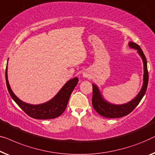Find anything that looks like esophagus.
<instances>
[{"mask_svg": "<svg viewBox=\"0 0 155 155\" xmlns=\"http://www.w3.org/2000/svg\"><path fill=\"white\" fill-rule=\"evenodd\" d=\"M82 75H83V77L85 78H90L91 76L90 72H89L88 71H84V72H83V73H82Z\"/></svg>", "mask_w": 155, "mask_h": 155, "instance_id": "34e87169", "label": "esophagus"}]
</instances>
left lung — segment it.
<instances>
[{
	"label": "left lung",
	"instance_id": "1",
	"mask_svg": "<svg viewBox=\"0 0 155 155\" xmlns=\"http://www.w3.org/2000/svg\"><path fill=\"white\" fill-rule=\"evenodd\" d=\"M129 48L134 50H137L138 54L142 58L144 66V73H143V84L140 91L138 95L127 104L122 105H115L110 104L105 101L98 87L95 84H92L93 96H92V105L94 108L97 113L103 117L107 118H118L122 117L129 114L134 110L144 96L146 92L147 84H148V72H147V60L143 51L141 50L140 46L135 42H129Z\"/></svg>",
	"mask_w": 155,
	"mask_h": 155
}]
</instances>
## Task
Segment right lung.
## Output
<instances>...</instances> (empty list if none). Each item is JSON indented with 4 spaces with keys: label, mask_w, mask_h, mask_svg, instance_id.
Returning a JSON list of instances; mask_svg holds the SVG:
<instances>
[{
    "label": "right lung",
    "mask_w": 155,
    "mask_h": 155,
    "mask_svg": "<svg viewBox=\"0 0 155 155\" xmlns=\"http://www.w3.org/2000/svg\"><path fill=\"white\" fill-rule=\"evenodd\" d=\"M5 80L8 90L12 99L28 116L38 120H49L61 115L66 110L71 94L78 82V78H74L67 82L57 95L49 101L42 104L32 105L22 101L13 93L8 80V67L5 70Z\"/></svg>",
    "instance_id": "1"
}]
</instances>
